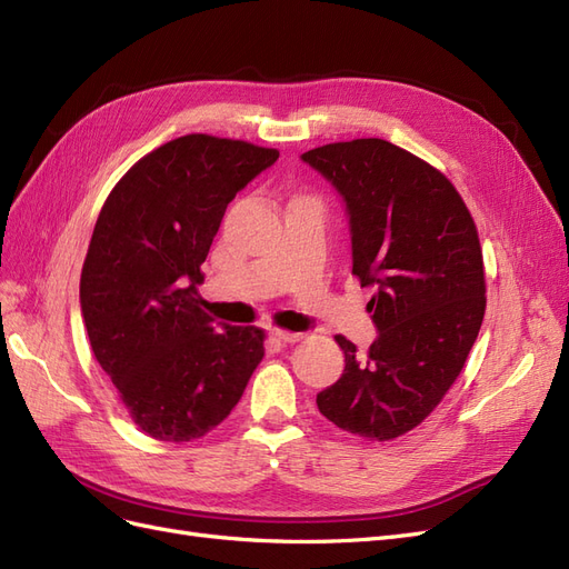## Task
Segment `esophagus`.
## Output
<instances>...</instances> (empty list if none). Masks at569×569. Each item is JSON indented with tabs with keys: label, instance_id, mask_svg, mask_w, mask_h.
I'll use <instances>...</instances> for the list:
<instances>
[{
	"label": "esophagus",
	"instance_id": "esophagus-1",
	"mask_svg": "<svg viewBox=\"0 0 569 569\" xmlns=\"http://www.w3.org/2000/svg\"><path fill=\"white\" fill-rule=\"evenodd\" d=\"M270 335H272V339H278V341H282V343H295V341H299L303 335H299V332H289V330H278V327H274V330H270Z\"/></svg>",
	"mask_w": 569,
	"mask_h": 569
}]
</instances>
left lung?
Here are the masks:
<instances>
[{
  "mask_svg": "<svg viewBox=\"0 0 569 569\" xmlns=\"http://www.w3.org/2000/svg\"><path fill=\"white\" fill-rule=\"evenodd\" d=\"M347 201L353 274L375 287L380 330L366 356L337 335L339 380L318 410L339 429L391 441L416 429L458 380L487 308L477 226L453 182L416 153L377 137L306 151Z\"/></svg>",
  "mask_w": 569,
  "mask_h": 569,
  "instance_id": "1",
  "label": "left lung"
}]
</instances>
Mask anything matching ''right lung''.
I'll return each mask as SVG.
<instances>
[{"label": "right lung", "instance_id": "right-lung-1", "mask_svg": "<svg viewBox=\"0 0 569 569\" xmlns=\"http://www.w3.org/2000/svg\"><path fill=\"white\" fill-rule=\"evenodd\" d=\"M278 157L184 134L137 161L101 206L80 274L82 320L118 399L153 439L211 432L263 360L266 330L213 325L197 284L228 203Z\"/></svg>", "mask_w": 569, "mask_h": 569}]
</instances>
